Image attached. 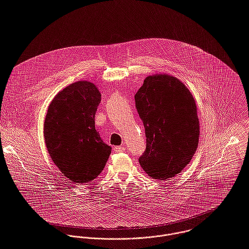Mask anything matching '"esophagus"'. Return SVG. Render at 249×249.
I'll return each mask as SVG.
<instances>
[{"label": "esophagus", "mask_w": 249, "mask_h": 249, "mask_svg": "<svg viewBox=\"0 0 249 249\" xmlns=\"http://www.w3.org/2000/svg\"><path fill=\"white\" fill-rule=\"evenodd\" d=\"M124 147H114V152L115 153H123V152H124Z\"/></svg>", "instance_id": "34e87169"}]
</instances>
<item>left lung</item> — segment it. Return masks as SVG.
I'll return each instance as SVG.
<instances>
[{
  "label": "left lung",
  "instance_id": "1",
  "mask_svg": "<svg viewBox=\"0 0 249 249\" xmlns=\"http://www.w3.org/2000/svg\"><path fill=\"white\" fill-rule=\"evenodd\" d=\"M135 104L147 137L140 165L156 179L175 177L190 162L199 144L200 123L192 93L177 77L155 74L144 80Z\"/></svg>",
  "mask_w": 249,
  "mask_h": 249
}]
</instances>
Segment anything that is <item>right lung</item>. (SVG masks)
Masks as SVG:
<instances>
[{
	"label": "right lung",
	"mask_w": 249,
	"mask_h": 249,
	"mask_svg": "<svg viewBox=\"0 0 249 249\" xmlns=\"http://www.w3.org/2000/svg\"><path fill=\"white\" fill-rule=\"evenodd\" d=\"M100 100L101 93L94 84L85 80L71 84L55 95L44 120L49 156L75 183L95 178L111 154V147L103 143L94 126Z\"/></svg>",
	"instance_id": "right-lung-1"
}]
</instances>
